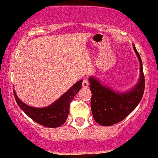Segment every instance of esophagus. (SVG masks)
<instances>
[{
    "label": "esophagus",
    "mask_w": 158,
    "mask_h": 158,
    "mask_svg": "<svg viewBox=\"0 0 158 158\" xmlns=\"http://www.w3.org/2000/svg\"><path fill=\"white\" fill-rule=\"evenodd\" d=\"M82 87H85V88H86V87H88V85H89L88 81H87V80H83V81H82Z\"/></svg>",
    "instance_id": "esophagus-1"
}]
</instances>
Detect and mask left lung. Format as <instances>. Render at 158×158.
Here are the masks:
<instances>
[{
  "label": "left lung",
  "mask_w": 158,
  "mask_h": 158,
  "mask_svg": "<svg viewBox=\"0 0 158 158\" xmlns=\"http://www.w3.org/2000/svg\"><path fill=\"white\" fill-rule=\"evenodd\" d=\"M133 47L140 63V77L130 91L115 92L110 87L103 86L94 77H89L92 115L95 121L101 125L110 126L123 120L135 109L143 97L145 88L143 65L134 44Z\"/></svg>",
  "instance_id": "1"
}]
</instances>
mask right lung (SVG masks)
Here are the masks:
<instances>
[{
  "label": "right lung",
  "mask_w": 158,
  "mask_h": 158,
  "mask_svg": "<svg viewBox=\"0 0 158 158\" xmlns=\"http://www.w3.org/2000/svg\"><path fill=\"white\" fill-rule=\"evenodd\" d=\"M82 81L75 83L68 91L51 105L44 108H35L25 104L17 96L14 90V96L18 106L33 121L46 127L55 128L66 122L69 113V107L82 87Z\"/></svg>",
  "instance_id": "1"
}]
</instances>
